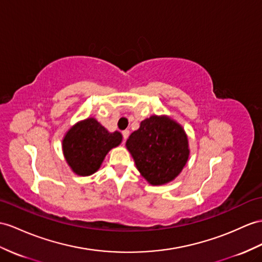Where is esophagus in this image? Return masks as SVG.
Instances as JSON below:
<instances>
[{
	"label": "esophagus",
	"mask_w": 262,
	"mask_h": 262,
	"mask_svg": "<svg viewBox=\"0 0 262 262\" xmlns=\"http://www.w3.org/2000/svg\"><path fill=\"white\" fill-rule=\"evenodd\" d=\"M129 135H130V131L129 130H124L122 131V137H123V140L125 141V140L129 138Z\"/></svg>",
	"instance_id": "1"
}]
</instances>
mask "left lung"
I'll return each mask as SVG.
<instances>
[{
	"instance_id": "left-lung-1",
	"label": "left lung",
	"mask_w": 262,
	"mask_h": 262,
	"mask_svg": "<svg viewBox=\"0 0 262 262\" xmlns=\"http://www.w3.org/2000/svg\"><path fill=\"white\" fill-rule=\"evenodd\" d=\"M126 148L140 173L153 186L173 180L189 157L186 133L167 117L153 116L142 121L127 139Z\"/></svg>"
}]
</instances>
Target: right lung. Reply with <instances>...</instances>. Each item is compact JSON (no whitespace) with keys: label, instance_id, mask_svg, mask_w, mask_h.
Returning <instances> with one entry per match:
<instances>
[{"label":"right lung","instance_id":"obj_1","mask_svg":"<svg viewBox=\"0 0 262 262\" xmlns=\"http://www.w3.org/2000/svg\"><path fill=\"white\" fill-rule=\"evenodd\" d=\"M122 136L110 133L97 120L90 118L71 127L63 139V153L70 167L79 176L97 171L106 153L121 143Z\"/></svg>","mask_w":262,"mask_h":262}]
</instances>
